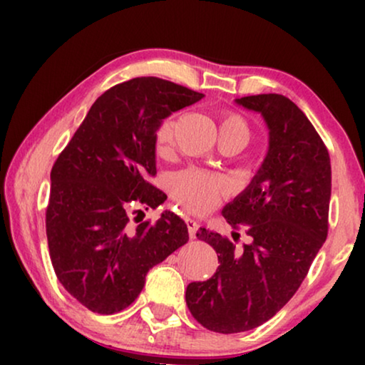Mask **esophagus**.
Instances as JSON below:
<instances>
[{
	"mask_svg": "<svg viewBox=\"0 0 365 365\" xmlns=\"http://www.w3.org/2000/svg\"><path fill=\"white\" fill-rule=\"evenodd\" d=\"M186 224H187L189 237H191V239H196V231H197V227H199L197 221H194V219H186Z\"/></svg>",
	"mask_w": 365,
	"mask_h": 365,
	"instance_id": "obj_1",
	"label": "esophagus"
}]
</instances>
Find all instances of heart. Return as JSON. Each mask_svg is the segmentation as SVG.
Masks as SVG:
<instances>
[{
	"label": "heart",
	"mask_w": 365,
	"mask_h": 365,
	"mask_svg": "<svg viewBox=\"0 0 365 365\" xmlns=\"http://www.w3.org/2000/svg\"><path fill=\"white\" fill-rule=\"evenodd\" d=\"M173 119H164L154 134V146L159 154L166 153L173 141ZM219 136H236L246 144L249 129L246 121L237 114H226L219 123ZM173 194L184 207L192 212L211 209L222 194V184L216 178L201 171H184L174 181Z\"/></svg>",
	"instance_id": "obj_1"
}]
</instances>
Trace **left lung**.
Returning a JSON list of instances; mask_svg holds the SVG:
<instances>
[{
    "label": "left lung",
    "mask_w": 365,
    "mask_h": 365,
    "mask_svg": "<svg viewBox=\"0 0 365 365\" xmlns=\"http://www.w3.org/2000/svg\"><path fill=\"white\" fill-rule=\"evenodd\" d=\"M236 103L264 118L269 148L249 186L222 209L229 226L247 224L249 242L236 247L206 227L196 234L221 264L209 281L189 284L186 304L219 334L251 331L286 306L326 242L331 202V158L306 114L282 94Z\"/></svg>",
    "instance_id": "8db88e82"
}]
</instances>
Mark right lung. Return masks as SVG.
Listing matches in <instances>:
<instances>
[{
    "label": "right lung",
    "instance_id": "obj_1",
    "mask_svg": "<svg viewBox=\"0 0 365 365\" xmlns=\"http://www.w3.org/2000/svg\"><path fill=\"white\" fill-rule=\"evenodd\" d=\"M204 94L159 78H134L103 93L51 169L49 257L63 287L98 314L136 301L149 269L189 241L171 211L129 226L131 204L158 207L154 134L163 119Z\"/></svg>",
    "mask_w": 365,
    "mask_h": 365
}]
</instances>
